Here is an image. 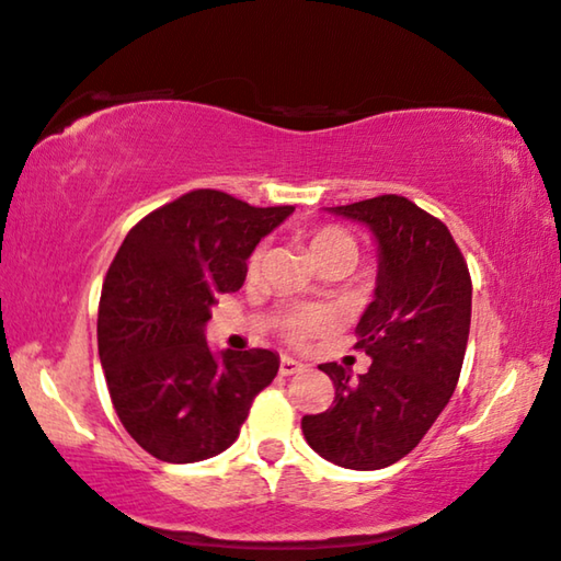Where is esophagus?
<instances>
[{"instance_id":"obj_1","label":"esophagus","mask_w":561,"mask_h":561,"mask_svg":"<svg viewBox=\"0 0 561 561\" xmlns=\"http://www.w3.org/2000/svg\"><path fill=\"white\" fill-rule=\"evenodd\" d=\"M307 365H302L299 360H295V357H287L282 355L279 360V375H295V373H302Z\"/></svg>"}]
</instances>
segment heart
I'll return each instance as SVG.
<instances>
[{
  "label": "heart",
  "mask_w": 561,
  "mask_h": 561,
  "mask_svg": "<svg viewBox=\"0 0 561 561\" xmlns=\"http://www.w3.org/2000/svg\"><path fill=\"white\" fill-rule=\"evenodd\" d=\"M309 252H312L314 262H320V259L332 254H347L350 259H355L357 241L347 229L337 227V224H328V227H320L309 233ZM259 262H262V252L256 249V252L249 256L247 272L254 274L259 270ZM322 328H328V314L320 312V309H299V312H291L287 317V322H284V332H287V337L291 342H305Z\"/></svg>",
  "instance_id": "b5f03b06"
}]
</instances>
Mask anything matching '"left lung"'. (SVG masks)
<instances>
[{
  "instance_id": "1",
  "label": "left lung",
  "mask_w": 561,
  "mask_h": 561,
  "mask_svg": "<svg viewBox=\"0 0 561 561\" xmlns=\"http://www.w3.org/2000/svg\"><path fill=\"white\" fill-rule=\"evenodd\" d=\"M332 211L367 224L380 247L375 299L355 328V347L373 363L357 380L337 363L320 365L334 400L302 417V433L328 461L375 471L411 454L454 396L471 328V274L446 224L411 198L386 194Z\"/></svg>"
}]
</instances>
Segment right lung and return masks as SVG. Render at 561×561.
Listing matches in <instances>:
<instances>
[{
	"instance_id": "add662e5",
	"label": "right lung",
	"mask_w": 561,
	"mask_h": 561,
	"mask_svg": "<svg viewBox=\"0 0 561 561\" xmlns=\"http://www.w3.org/2000/svg\"><path fill=\"white\" fill-rule=\"evenodd\" d=\"M295 206H249L196 188L144 216L105 274L98 350L123 428L165 463H194L237 440L279 370L272 350L214 357L204 324L237 291L247 259Z\"/></svg>"
}]
</instances>
